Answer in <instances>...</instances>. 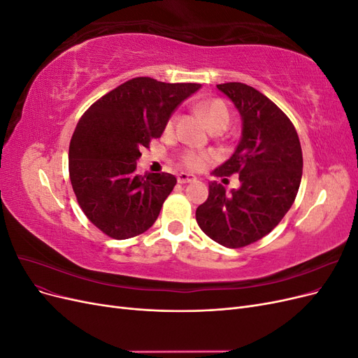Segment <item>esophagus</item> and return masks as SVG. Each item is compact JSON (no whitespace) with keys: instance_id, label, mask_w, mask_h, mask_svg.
Returning <instances> with one entry per match:
<instances>
[{"instance_id":"esophagus-1","label":"esophagus","mask_w":358,"mask_h":358,"mask_svg":"<svg viewBox=\"0 0 358 358\" xmlns=\"http://www.w3.org/2000/svg\"><path fill=\"white\" fill-rule=\"evenodd\" d=\"M197 178L192 176V175H188V173H179L178 175V182L179 183H189V182H196Z\"/></svg>"}]
</instances>
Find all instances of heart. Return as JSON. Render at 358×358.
I'll use <instances>...</instances> for the list:
<instances>
[{
	"label": "heart",
	"instance_id": "obj_1",
	"mask_svg": "<svg viewBox=\"0 0 358 358\" xmlns=\"http://www.w3.org/2000/svg\"><path fill=\"white\" fill-rule=\"evenodd\" d=\"M199 112L204 116L206 121L210 125L212 129L215 128H227L230 122V112L227 104L220 100H206L199 103L197 106ZM176 122V116H171L167 122V131L173 128ZM182 164L185 166L188 170H201L212 161V155L209 152H197V150H185L182 154Z\"/></svg>",
	"mask_w": 358,
	"mask_h": 358
}]
</instances>
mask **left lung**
<instances>
[{"label":"left lung","instance_id":"obj_1","mask_svg":"<svg viewBox=\"0 0 358 358\" xmlns=\"http://www.w3.org/2000/svg\"><path fill=\"white\" fill-rule=\"evenodd\" d=\"M242 117V137L234 154L212 171L239 175L241 188L227 194L209 183V197L196 210L200 229L225 248H243L272 231L297 196L303 171L301 146L294 125L279 107L252 86L216 85Z\"/></svg>","mask_w":358,"mask_h":358}]
</instances>
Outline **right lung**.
<instances>
[{
	"mask_svg": "<svg viewBox=\"0 0 358 358\" xmlns=\"http://www.w3.org/2000/svg\"><path fill=\"white\" fill-rule=\"evenodd\" d=\"M200 88L136 78L103 95L79 119L69 150L70 180L80 209L104 234L129 239L157 221L176 178L136 175L140 150L161 137L176 107Z\"/></svg>",
	"mask_w": 358,
	"mask_h": 358,
	"instance_id": "obj_1",
	"label": "right lung"
}]
</instances>
